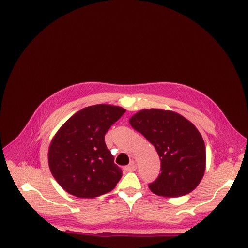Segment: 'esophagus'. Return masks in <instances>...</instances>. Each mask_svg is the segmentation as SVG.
<instances>
[{
    "label": "esophagus",
    "mask_w": 248,
    "mask_h": 248,
    "mask_svg": "<svg viewBox=\"0 0 248 248\" xmlns=\"http://www.w3.org/2000/svg\"><path fill=\"white\" fill-rule=\"evenodd\" d=\"M136 169H137V166H136V162L134 161H131L128 166H126L125 168H124V170H126V171H133V170H136Z\"/></svg>",
    "instance_id": "1"
}]
</instances>
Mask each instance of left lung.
Returning a JSON list of instances; mask_svg holds the SVG:
<instances>
[{
    "instance_id": "1",
    "label": "left lung",
    "mask_w": 248,
    "mask_h": 248,
    "mask_svg": "<svg viewBox=\"0 0 248 248\" xmlns=\"http://www.w3.org/2000/svg\"><path fill=\"white\" fill-rule=\"evenodd\" d=\"M129 123L155 147L160 174L149 184L153 193L176 198L191 192L200 184L206 168V148L191 122L171 110L142 109Z\"/></svg>"
}]
</instances>
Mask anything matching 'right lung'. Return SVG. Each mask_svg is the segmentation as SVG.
I'll return each mask as SVG.
<instances>
[{"label":"right lung","instance_id":"right-lung-1","mask_svg":"<svg viewBox=\"0 0 248 248\" xmlns=\"http://www.w3.org/2000/svg\"><path fill=\"white\" fill-rule=\"evenodd\" d=\"M126 110L109 104L80 109L52 139L48 166L57 182L78 198L92 199L111 191L122 177L104 136Z\"/></svg>","mask_w":248,"mask_h":248}]
</instances>
